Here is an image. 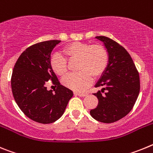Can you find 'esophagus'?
Listing matches in <instances>:
<instances>
[{
	"instance_id": "obj_1",
	"label": "esophagus",
	"mask_w": 153,
	"mask_h": 153,
	"mask_svg": "<svg viewBox=\"0 0 153 153\" xmlns=\"http://www.w3.org/2000/svg\"><path fill=\"white\" fill-rule=\"evenodd\" d=\"M76 95L79 96V97H85V96L88 95V93L87 92H76L75 93Z\"/></svg>"
}]
</instances>
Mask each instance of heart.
I'll list each match as a JSON object with an SVG mask.
<instances>
[{
    "label": "heart",
    "mask_w": 153,
    "mask_h": 153,
    "mask_svg": "<svg viewBox=\"0 0 153 153\" xmlns=\"http://www.w3.org/2000/svg\"><path fill=\"white\" fill-rule=\"evenodd\" d=\"M62 53L68 61L78 62L76 70L79 73L69 75L62 81L65 86L76 91L88 87L93 77H100L109 64V53L101 44L74 42L65 46ZM64 58L61 54L56 53L51 59V69L60 76H64L68 72V65Z\"/></svg>",
    "instance_id": "heart-1"
}]
</instances>
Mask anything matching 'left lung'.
<instances>
[{"label":"left lung","instance_id":"obj_1","mask_svg":"<svg viewBox=\"0 0 153 153\" xmlns=\"http://www.w3.org/2000/svg\"><path fill=\"white\" fill-rule=\"evenodd\" d=\"M96 38L104 43L109 60L107 69L95 86L102 87L101 91L93 93L98 99V105L90 113L97 121L112 123L126 117L134 106L140 90V74L123 46L107 36Z\"/></svg>","mask_w":153,"mask_h":153}]
</instances>
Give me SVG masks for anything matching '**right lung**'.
<instances>
[{
    "mask_svg": "<svg viewBox=\"0 0 153 153\" xmlns=\"http://www.w3.org/2000/svg\"><path fill=\"white\" fill-rule=\"evenodd\" d=\"M60 40H52L27 47L16 62L11 76L13 98L28 118L43 124L61 117L73 92L60 84L51 67V53ZM58 86L55 93L46 90L47 81Z\"/></svg>",
    "mask_w": 153,
    "mask_h": 153,
    "instance_id": "1",
    "label": "right lung"
}]
</instances>
